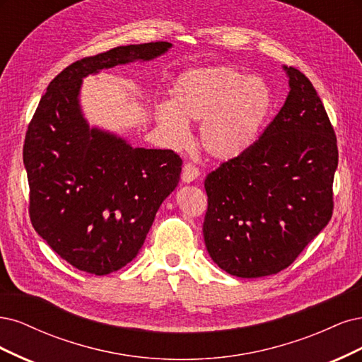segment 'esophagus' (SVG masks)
<instances>
[{
	"label": "esophagus",
	"instance_id": "esophagus-1",
	"mask_svg": "<svg viewBox=\"0 0 362 362\" xmlns=\"http://www.w3.org/2000/svg\"><path fill=\"white\" fill-rule=\"evenodd\" d=\"M198 176H200V170H198L194 164H191V162L183 165V170H182V182L183 183H191Z\"/></svg>",
	"mask_w": 362,
	"mask_h": 362
}]
</instances>
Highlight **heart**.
<instances>
[{
	"label": "heart",
	"mask_w": 362,
	"mask_h": 362,
	"mask_svg": "<svg viewBox=\"0 0 362 362\" xmlns=\"http://www.w3.org/2000/svg\"><path fill=\"white\" fill-rule=\"evenodd\" d=\"M271 107V90L262 78L231 66L198 67L176 79L173 103H160L156 119L174 144L188 139V122H202L203 150L215 159L231 160L254 144Z\"/></svg>",
	"instance_id": "obj_1"
}]
</instances>
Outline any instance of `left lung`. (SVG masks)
Listing matches in <instances>:
<instances>
[{"label":"left lung","mask_w":362,"mask_h":362,"mask_svg":"<svg viewBox=\"0 0 362 362\" xmlns=\"http://www.w3.org/2000/svg\"><path fill=\"white\" fill-rule=\"evenodd\" d=\"M284 71L290 91L283 108L242 156L204 180L207 252L240 278L286 269L332 216L334 127L310 79L295 67Z\"/></svg>","instance_id":"left-lung-1"}]
</instances>
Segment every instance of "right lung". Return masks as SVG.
<instances>
[{
    "mask_svg": "<svg viewBox=\"0 0 362 362\" xmlns=\"http://www.w3.org/2000/svg\"><path fill=\"white\" fill-rule=\"evenodd\" d=\"M171 46H119L72 63L51 81L28 124L24 165L31 224L79 271L107 275L132 262L182 171L173 150L132 147L122 136L90 127L79 105L83 78L150 62Z\"/></svg>",
    "mask_w": 362,
    "mask_h": 362,
    "instance_id": "1",
    "label": "right lung"
}]
</instances>
